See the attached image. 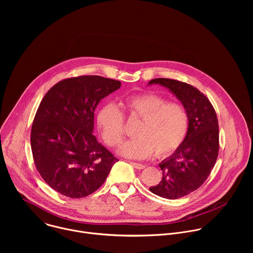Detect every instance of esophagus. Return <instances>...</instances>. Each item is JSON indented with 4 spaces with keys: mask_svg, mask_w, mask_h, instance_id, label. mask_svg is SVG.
Returning <instances> with one entry per match:
<instances>
[{
    "mask_svg": "<svg viewBox=\"0 0 253 253\" xmlns=\"http://www.w3.org/2000/svg\"><path fill=\"white\" fill-rule=\"evenodd\" d=\"M131 165H132L134 168H136V169H139V170H141V169H144V168H145V165L140 164V163H136V162H131Z\"/></svg>",
    "mask_w": 253,
    "mask_h": 253,
    "instance_id": "1",
    "label": "esophagus"
}]
</instances>
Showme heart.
Returning a JSON list of instances; mask_svg holds the SVG:
<instances>
[{
	"mask_svg": "<svg viewBox=\"0 0 253 253\" xmlns=\"http://www.w3.org/2000/svg\"><path fill=\"white\" fill-rule=\"evenodd\" d=\"M129 120L140 121L136 138L124 142L118 153L131 159H144L155 152L158 158L173 154L184 142L189 129L186 108L152 92L125 98L121 102ZM97 125L108 146L119 145L125 135V119L113 104L104 105L98 112Z\"/></svg>",
	"mask_w": 253,
	"mask_h": 253,
	"instance_id": "obj_1",
	"label": "heart"
}]
</instances>
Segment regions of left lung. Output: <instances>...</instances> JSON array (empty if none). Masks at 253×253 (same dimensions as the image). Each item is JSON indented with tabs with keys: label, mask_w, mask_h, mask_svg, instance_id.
Returning a JSON list of instances; mask_svg holds the SVG:
<instances>
[{
	"label": "left lung",
	"mask_w": 253,
	"mask_h": 253,
	"mask_svg": "<svg viewBox=\"0 0 253 253\" xmlns=\"http://www.w3.org/2000/svg\"><path fill=\"white\" fill-rule=\"evenodd\" d=\"M151 84L168 88L181 101L189 116L184 142L159 163L162 180L150 187V191L160 197L177 199L198 189L213 169L219 150L218 120L212 104L197 88L167 78L153 79Z\"/></svg>",
	"instance_id": "left-lung-1"
}]
</instances>
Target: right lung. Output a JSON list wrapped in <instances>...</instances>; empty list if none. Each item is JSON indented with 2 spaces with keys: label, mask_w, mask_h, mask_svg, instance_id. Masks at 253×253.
Here are the masks:
<instances>
[{
  "label": "right lung",
  "mask_w": 253,
  "mask_h": 253,
  "mask_svg": "<svg viewBox=\"0 0 253 253\" xmlns=\"http://www.w3.org/2000/svg\"><path fill=\"white\" fill-rule=\"evenodd\" d=\"M121 82L79 76L54 85L42 99L31 129L34 163L44 181L70 198L95 192L118 159L93 135L100 100Z\"/></svg>",
  "instance_id": "obj_1"
}]
</instances>
